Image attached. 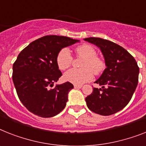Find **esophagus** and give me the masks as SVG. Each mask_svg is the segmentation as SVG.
<instances>
[{
    "label": "esophagus",
    "mask_w": 146,
    "mask_h": 146,
    "mask_svg": "<svg viewBox=\"0 0 146 146\" xmlns=\"http://www.w3.org/2000/svg\"><path fill=\"white\" fill-rule=\"evenodd\" d=\"M74 87L76 88V89H80L82 87V85H76V84H74Z\"/></svg>",
    "instance_id": "34e87169"
}]
</instances>
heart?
<instances>
[{"label":"heart","instance_id":"1","mask_svg":"<svg viewBox=\"0 0 146 146\" xmlns=\"http://www.w3.org/2000/svg\"><path fill=\"white\" fill-rule=\"evenodd\" d=\"M75 51L78 56L84 58L80 66L82 69L72 68L67 71L64 74L65 80L76 85H81L92 80L93 73L98 74L104 69V62L96 56L97 52L92 46L84 44L78 47ZM72 62V56L69 49L67 48L61 49L56 56V63L59 68L65 70L71 66Z\"/></svg>","mask_w":146,"mask_h":146}]
</instances>
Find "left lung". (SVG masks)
Wrapping results in <instances>:
<instances>
[{
	"label": "left lung",
	"instance_id": "left-lung-1",
	"mask_svg": "<svg viewBox=\"0 0 146 146\" xmlns=\"http://www.w3.org/2000/svg\"><path fill=\"white\" fill-rule=\"evenodd\" d=\"M102 50L107 68L95 83L102 88H93L86 98V105L92 112L110 115L123 109L131 101L138 84L139 68L135 59L122 47L101 38H84Z\"/></svg>",
	"mask_w": 146,
	"mask_h": 146
}]
</instances>
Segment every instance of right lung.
Instances as JSON below:
<instances>
[{"instance_id":"obj_1","label":"right lung","mask_w":146,"mask_h":146,"mask_svg":"<svg viewBox=\"0 0 146 146\" xmlns=\"http://www.w3.org/2000/svg\"><path fill=\"white\" fill-rule=\"evenodd\" d=\"M78 42L62 36H44L19 54L13 66V84L21 103L32 113L53 117L65 108L68 92L74 86L66 82L50 87L62 76L56 63L58 53Z\"/></svg>"}]
</instances>
